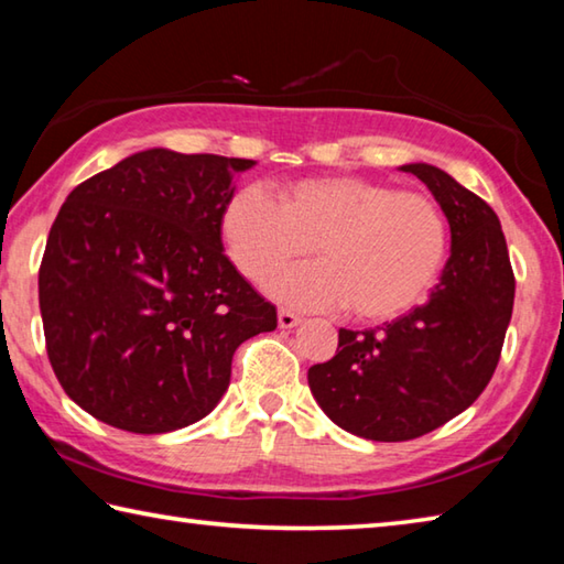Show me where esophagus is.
Returning a JSON list of instances; mask_svg holds the SVG:
<instances>
[{
  "instance_id": "esophagus-1",
  "label": "esophagus",
  "mask_w": 564,
  "mask_h": 564,
  "mask_svg": "<svg viewBox=\"0 0 564 564\" xmlns=\"http://www.w3.org/2000/svg\"><path fill=\"white\" fill-rule=\"evenodd\" d=\"M301 323V316H295L293 311H289V308H281L279 311V326L281 328H295Z\"/></svg>"
}]
</instances>
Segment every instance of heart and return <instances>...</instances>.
I'll return each instance as SVG.
<instances>
[{
	"mask_svg": "<svg viewBox=\"0 0 564 564\" xmlns=\"http://www.w3.org/2000/svg\"><path fill=\"white\" fill-rule=\"evenodd\" d=\"M236 271L269 281L316 248L321 263L269 283L299 308H338L358 321H393L425 299L447 256V221L433 198L366 176H316L285 184L275 202L243 188L221 214Z\"/></svg>",
	"mask_w": 564,
	"mask_h": 564,
	"instance_id": "obj_1",
	"label": "heart"
}]
</instances>
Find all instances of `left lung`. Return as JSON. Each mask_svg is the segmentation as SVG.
I'll list each match as a JSON object with an SVG mask.
<instances>
[{
  "mask_svg": "<svg viewBox=\"0 0 564 564\" xmlns=\"http://www.w3.org/2000/svg\"><path fill=\"white\" fill-rule=\"evenodd\" d=\"M451 224V259L427 303L366 330H338V350L308 370L316 403L366 441H413L470 408L498 368L514 275L500 218L443 169L405 164Z\"/></svg>",
  "mask_w": 564,
  "mask_h": 564,
  "instance_id": "obj_1",
  "label": "left lung"
}]
</instances>
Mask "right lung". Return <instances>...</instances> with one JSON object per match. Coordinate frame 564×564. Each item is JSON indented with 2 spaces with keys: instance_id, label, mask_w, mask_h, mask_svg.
Wrapping results in <instances>:
<instances>
[{
  "instance_id": "right-lung-1",
  "label": "right lung",
  "mask_w": 564,
  "mask_h": 564,
  "mask_svg": "<svg viewBox=\"0 0 564 564\" xmlns=\"http://www.w3.org/2000/svg\"><path fill=\"white\" fill-rule=\"evenodd\" d=\"M256 161L147 149L66 196L40 265L54 376L101 423L159 435L206 417L243 340L275 328L221 243Z\"/></svg>"
}]
</instances>
